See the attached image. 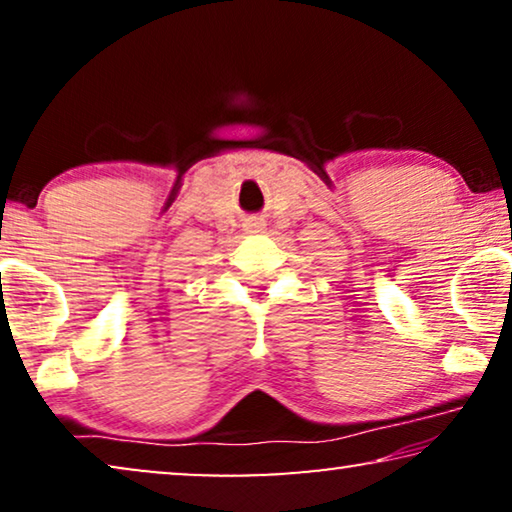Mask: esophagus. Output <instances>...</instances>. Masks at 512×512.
<instances>
[{
	"label": "esophagus",
	"instance_id": "obj_1",
	"mask_svg": "<svg viewBox=\"0 0 512 512\" xmlns=\"http://www.w3.org/2000/svg\"><path fill=\"white\" fill-rule=\"evenodd\" d=\"M247 230H249V233H261L263 223L261 221H251V223H247Z\"/></svg>",
	"mask_w": 512,
	"mask_h": 512
}]
</instances>
